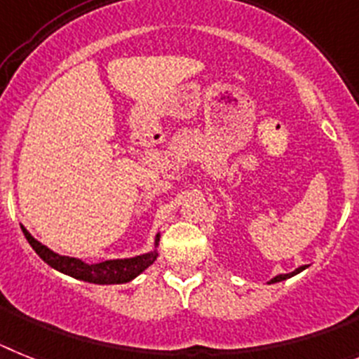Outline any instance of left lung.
Listing matches in <instances>:
<instances>
[{
    "instance_id": "obj_1",
    "label": "left lung",
    "mask_w": 359,
    "mask_h": 359,
    "mask_svg": "<svg viewBox=\"0 0 359 359\" xmlns=\"http://www.w3.org/2000/svg\"><path fill=\"white\" fill-rule=\"evenodd\" d=\"M305 267H307V266H302V267H298V269H294V271H292V273H287V274H278V276H274V278L271 280L269 283H276V282H282V280H287V278H291V276H294V274L302 273V271H304Z\"/></svg>"
}]
</instances>
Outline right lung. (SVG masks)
Listing matches in <instances>:
<instances>
[{
	"label": "right lung",
	"mask_w": 359,
	"mask_h": 359,
	"mask_svg": "<svg viewBox=\"0 0 359 359\" xmlns=\"http://www.w3.org/2000/svg\"><path fill=\"white\" fill-rule=\"evenodd\" d=\"M25 238L29 240V244L32 249L39 255L43 262H46L50 267H54L59 273H65L72 278L83 280V282L90 283H101V285H111V283H126L133 280L135 276L148 269L155 260H157V245L161 235L157 233L155 236V249L149 253L139 255L133 258H117V260H104L99 264H86V262L79 260V258L63 257V255L54 253L52 249L43 245L41 242H37L32 235L23 227Z\"/></svg>",
	"instance_id": "add662e5"
}]
</instances>
